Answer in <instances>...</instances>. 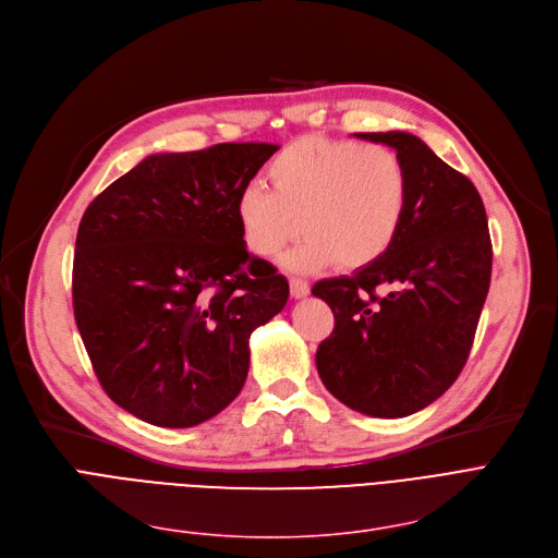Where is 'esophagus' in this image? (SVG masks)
Segmentation results:
<instances>
[{"instance_id":"34e87169","label":"esophagus","mask_w":558,"mask_h":558,"mask_svg":"<svg viewBox=\"0 0 558 558\" xmlns=\"http://www.w3.org/2000/svg\"><path fill=\"white\" fill-rule=\"evenodd\" d=\"M290 295H293L295 300H300V298H306V295H308V281H304V279H298V277L290 279Z\"/></svg>"}]
</instances>
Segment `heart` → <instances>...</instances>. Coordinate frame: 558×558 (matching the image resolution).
Wrapping results in <instances>:
<instances>
[{
	"label": "heart",
	"mask_w": 558,
	"mask_h": 558,
	"mask_svg": "<svg viewBox=\"0 0 558 558\" xmlns=\"http://www.w3.org/2000/svg\"><path fill=\"white\" fill-rule=\"evenodd\" d=\"M270 191L256 183L235 197V220L245 247L275 258L306 233L286 256L290 270H320L331 263L359 270L381 258L402 227L409 174L392 147L333 138H300L268 166Z\"/></svg>",
	"instance_id": "obj_1"
}]
</instances>
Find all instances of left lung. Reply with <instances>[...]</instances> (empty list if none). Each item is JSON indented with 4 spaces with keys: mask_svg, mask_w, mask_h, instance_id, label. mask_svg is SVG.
Here are the masks:
<instances>
[{
    "mask_svg": "<svg viewBox=\"0 0 558 558\" xmlns=\"http://www.w3.org/2000/svg\"><path fill=\"white\" fill-rule=\"evenodd\" d=\"M354 136L400 154L409 202L381 258L313 286L336 317L315 365L344 407L404 417L436 402L468 361L490 286L488 218L474 183L417 136Z\"/></svg>",
    "mask_w": 558,
    "mask_h": 558,
    "instance_id": "left-lung-1",
    "label": "left lung"
}]
</instances>
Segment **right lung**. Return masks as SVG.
<instances>
[{
	"instance_id": "obj_1",
	"label": "right lung",
	"mask_w": 558,
	"mask_h": 558,
	"mask_svg": "<svg viewBox=\"0 0 558 558\" xmlns=\"http://www.w3.org/2000/svg\"><path fill=\"white\" fill-rule=\"evenodd\" d=\"M277 149L151 154L86 208L74 320L101 388L131 415L195 427L241 392L250 336L286 306L288 281L247 252L235 197Z\"/></svg>"
}]
</instances>
